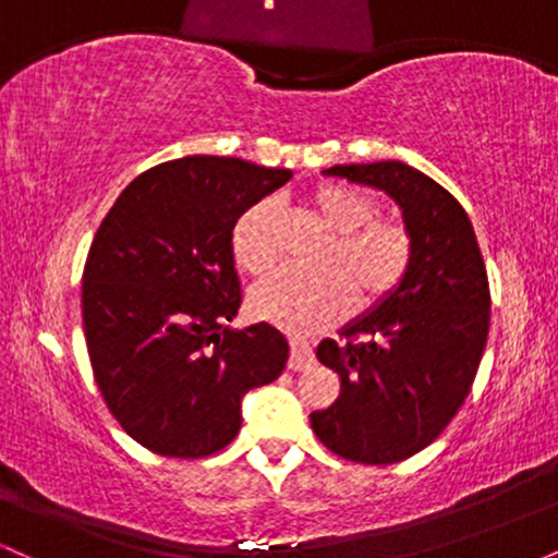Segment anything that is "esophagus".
<instances>
[{"label": "esophagus", "instance_id": "obj_1", "mask_svg": "<svg viewBox=\"0 0 558 558\" xmlns=\"http://www.w3.org/2000/svg\"><path fill=\"white\" fill-rule=\"evenodd\" d=\"M315 362V351H312V343L304 341V338H291V360H288V367L293 373H301L310 364Z\"/></svg>", "mask_w": 558, "mask_h": 558}]
</instances>
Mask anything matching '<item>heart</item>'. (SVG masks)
Segmentation results:
<instances>
[{
    "instance_id": "1",
    "label": "heart",
    "mask_w": 558,
    "mask_h": 558,
    "mask_svg": "<svg viewBox=\"0 0 558 558\" xmlns=\"http://www.w3.org/2000/svg\"><path fill=\"white\" fill-rule=\"evenodd\" d=\"M312 215L336 233L325 254L328 272H275L248 293L252 315L275 328L310 336L341 323L351 306H377L393 296L412 267V233L399 220L377 217L373 194L349 183H323L306 196ZM230 252L241 270L262 275L278 259V207L252 204L230 230ZM337 272L332 274L331 270Z\"/></svg>"
}]
</instances>
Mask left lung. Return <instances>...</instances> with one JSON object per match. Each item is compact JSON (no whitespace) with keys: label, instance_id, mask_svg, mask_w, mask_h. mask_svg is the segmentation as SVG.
I'll list each match as a JSON object with an SVG mask.
<instances>
[{"label":"left lung","instance_id":"8db88e82","mask_svg":"<svg viewBox=\"0 0 558 558\" xmlns=\"http://www.w3.org/2000/svg\"><path fill=\"white\" fill-rule=\"evenodd\" d=\"M323 175L386 191L414 252L393 296L317 345L341 393L310 414L312 430L349 462L396 464L430 446L470 393L488 341V272L464 207L425 172L388 159Z\"/></svg>","mask_w":558,"mask_h":558}]
</instances>
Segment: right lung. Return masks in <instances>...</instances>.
<instances>
[{"instance_id": "add662e5", "label": "right lung", "mask_w": 558, "mask_h": 558, "mask_svg": "<svg viewBox=\"0 0 558 558\" xmlns=\"http://www.w3.org/2000/svg\"><path fill=\"white\" fill-rule=\"evenodd\" d=\"M291 170L183 157L141 172L83 267L94 380L120 427L159 457L202 459L241 430V399L283 373L272 325L228 328L241 306L230 230Z\"/></svg>"}]
</instances>
